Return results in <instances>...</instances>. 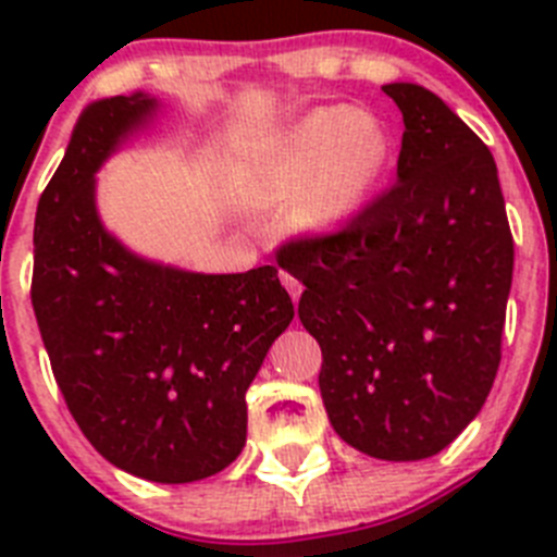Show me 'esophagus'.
I'll list each match as a JSON object with an SVG mask.
<instances>
[{"label": "esophagus", "mask_w": 557, "mask_h": 557, "mask_svg": "<svg viewBox=\"0 0 557 557\" xmlns=\"http://www.w3.org/2000/svg\"><path fill=\"white\" fill-rule=\"evenodd\" d=\"M278 278H282L284 287L289 289V295H293V301L298 304V298H301V282H298V278H293V275H289V273H278Z\"/></svg>", "instance_id": "esophagus-1"}]
</instances>
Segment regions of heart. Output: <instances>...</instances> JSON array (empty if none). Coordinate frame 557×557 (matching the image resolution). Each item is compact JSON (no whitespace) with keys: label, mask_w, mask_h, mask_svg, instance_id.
<instances>
[{"label":"heart","mask_w":557,"mask_h":557,"mask_svg":"<svg viewBox=\"0 0 557 557\" xmlns=\"http://www.w3.org/2000/svg\"><path fill=\"white\" fill-rule=\"evenodd\" d=\"M393 161V136L379 116L351 106L312 108L275 136L259 164L256 191L295 203V223L329 234L371 203Z\"/></svg>","instance_id":"1"}]
</instances>
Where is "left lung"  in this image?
I'll list each match as a JSON object with an SVG mask.
<instances>
[{"mask_svg":"<svg viewBox=\"0 0 557 557\" xmlns=\"http://www.w3.org/2000/svg\"><path fill=\"white\" fill-rule=\"evenodd\" d=\"M405 133L396 184L334 234L278 248L321 343L323 407L348 446L424 460L482 410L502 359L513 236L494 156L430 88L382 86Z\"/></svg>","mask_w":557,"mask_h":557,"instance_id":"obj_1","label":"left lung"}]
</instances>
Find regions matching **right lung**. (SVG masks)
<instances>
[{"instance_id": "right-lung-1", "label": "right lung", "mask_w": 557, "mask_h": 557, "mask_svg": "<svg viewBox=\"0 0 557 557\" xmlns=\"http://www.w3.org/2000/svg\"><path fill=\"white\" fill-rule=\"evenodd\" d=\"M159 102L97 100L36 211L33 309L77 426L150 482L218 474L248 435L245 393L295 307L273 264L206 275L147 262L106 231L95 172Z\"/></svg>"}]
</instances>
